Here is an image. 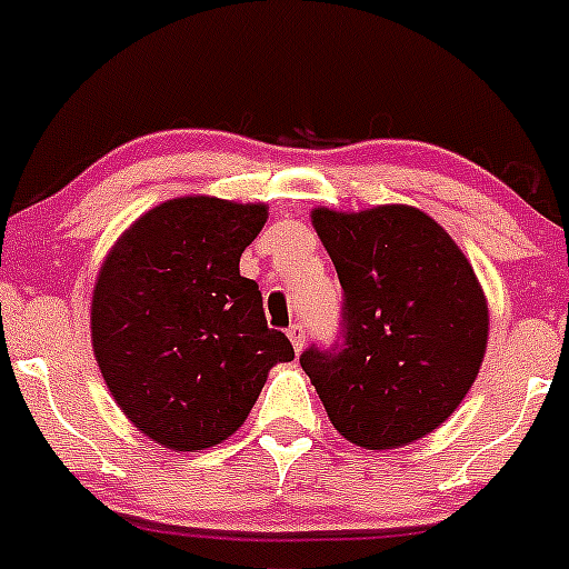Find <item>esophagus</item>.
<instances>
[{"instance_id": "esophagus-1", "label": "esophagus", "mask_w": 569, "mask_h": 569, "mask_svg": "<svg viewBox=\"0 0 569 569\" xmlns=\"http://www.w3.org/2000/svg\"><path fill=\"white\" fill-rule=\"evenodd\" d=\"M289 341H291V347H295V352H302V347H306V327L291 325L289 327Z\"/></svg>"}]
</instances>
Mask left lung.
<instances>
[{"instance_id": "1", "label": "left lung", "mask_w": 569, "mask_h": 569, "mask_svg": "<svg viewBox=\"0 0 569 569\" xmlns=\"http://www.w3.org/2000/svg\"><path fill=\"white\" fill-rule=\"evenodd\" d=\"M343 302L338 352H302L332 427L369 451L449 421L485 360L490 313L473 267L416 206L311 211Z\"/></svg>"}]
</instances>
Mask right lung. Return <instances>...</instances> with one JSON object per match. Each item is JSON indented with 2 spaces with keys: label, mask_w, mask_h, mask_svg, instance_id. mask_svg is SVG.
Segmentation results:
<instances>
[{
  "label": "right lung",
  "mask_w": 569,
  "mask_h": 569,
  "mask_svg": "<svg viewBox=\"0 0 569 569\" xmlns=\"http://www.w3.org/2000/svg\"><path fill=\"white\" fill-rule=\"evenodd\" d=\"M267 203L211 194L164 200L107 252L90 302V338L109 393L146 438L203 451L248 421L272 366L295 360L269 330L258 283L239 258Z\"/></svg>",
  "instance_id": "right-lung-1"
}]
</instances>
